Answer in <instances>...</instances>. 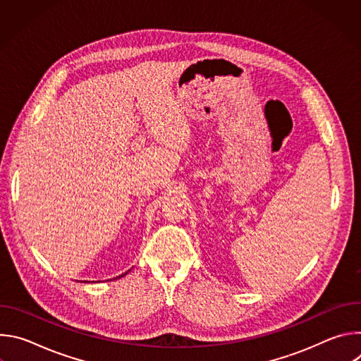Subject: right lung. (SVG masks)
I'll list each match as a JSON object with an SVG mask.
<instances>
[{
  "label": "right lung",
  "instance_id": "1",
  "mask_svg": "<svg viewBox=\"0 0 361 361\" xmlns=\"http://www.w3.org/2000/svg\"><path fill=\"white\" fill-rule=\"evenodd\" d=\"M126 274H127V273H126ZM123 276H124V274H123ZM123 276H120V277H123Z\"/></svg>",
  "mask_w": 361,
  "mask_h": 361
}]
</instances>
